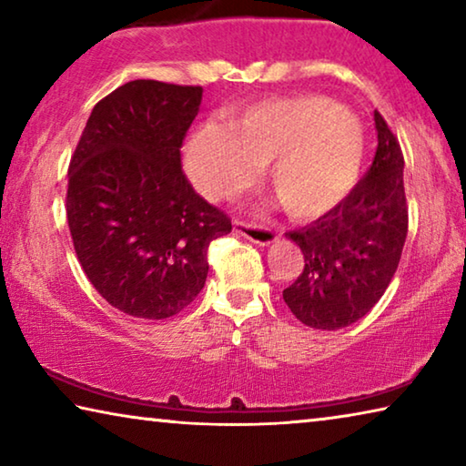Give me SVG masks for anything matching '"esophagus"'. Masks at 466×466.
<instances>
[{"instance_id":"obj_1","label":"esophagus","mask_w":466,"mask_h":466,"mask_svg":"<svg viewBox=\"0 0 466 466\" xmlns=\"http://www.w3.org/2000/svg\"><path fill=\"white\" fill-rule=\"evenodd\" d=\"M234 230L242 234L244 238L258 244V247H269V244L279 240V234L271 230V228H263V226H252V224H242V222H234Z\"/></svg>"}]
</instances>
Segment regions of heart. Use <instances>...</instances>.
Segmentation results:
<instances>
[{"label": "heart", "instance_id": "b5f03b06", "mask_svg": "<svg viewBox=\"0 0 466 466\" xmlns=\"http://www.w3.org/2000/svg\"><path fill=\"white\" fill-rule=\"evenodd\" d=\"M366 156V133L356 115L319 94L271 98L234 119L195 129L185 168L211 201L244 187L252 167H267V185L296 219L329 214L356 187Z\"/></svg>", "mask_w": 466, "mask_h": 466}]
</instances>
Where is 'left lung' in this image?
<instances>
[{
  "label": "left lung",
  "mask_w": 466,
  "mask_h": 466,
  "mask_svg": "<svg viewBox=\"0 0 466 466\" xmlns=\"http://www.w3.org/2000/svg\"><path fill=\"white\" fill-rule=\"evenodd\" d=\"M378 147L368 175L317 222L288 232L304 271L283 299L306 327L337 330L374 309L397 271L407 238L405 160L397 137L374 110Z\"/></svg>",
  "instance_id": "left-lung-1"
}]
</instances>
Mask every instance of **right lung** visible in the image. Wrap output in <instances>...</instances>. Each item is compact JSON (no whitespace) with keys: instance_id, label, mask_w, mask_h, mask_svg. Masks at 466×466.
Listing matches in <instances>:
<instances>
[{"instance_id":"1","label":"right lung","mask_w":466,"mask_h":466,"mask_svg":"<svg viewBox=\"0 0 466 466\" xmlns=\"http://www.w3.org/2000/svg\"><path fill=\"white\" fill-rule=\"evenodd\" d=\"M201 86L133 80L92 108L67 175V224L92 286L137 319L175 317L208 279L232 222L193 191L180 146Z\"/></svg>"}]
</instances>
